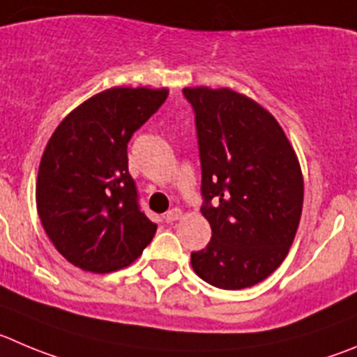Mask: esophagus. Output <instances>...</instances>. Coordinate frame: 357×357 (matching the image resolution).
Wrapping results in <instances>:
<instances>
[{
	"label": "esophagus",
	"instance_id": "esophagus-1",
	"mask_svg": "<svg viewBox=\"0 0 357 357\" xmlns=\"http://www.w3.org/2000/svg\"><path fill=\"white\" fill-rule=\"evenodd\" d=\"M183 216V211L179 208H172L169 209L167 213H165V222L167 224H172V222H176V220H179Z\"/></svg>",
	"mask_w": 357,
	"mask_h": 357
}]
</instances>
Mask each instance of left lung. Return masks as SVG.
<instances>
[{
	"instance_id": "8db88e82",
	"label": "left lung",
	"mask_w": 357,
	"mask_h": 357,
	"mask_svg": "<svg viewBox=\"0 0 357 357\" xmlns=\"http://www.w3.org/2000/svg\"><path fill=\"white\" fill-rule=\"evenodd\" d=\"M195 114L202 169L201 211L211 241L192 268L225 291L268 278L294 241L303 174L287 135L262 105L229 88H185Z\"/></svg>"
}]
</instances>
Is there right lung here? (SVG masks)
<instances>
[{
  "label": "right lung",
  "mask_w": 357,
  "mask_h": 357,
  "mask_svg": "<svg viewBox=\"0 0 357 357\" xmlns=\"http://www.w3.org/2000/svg\"><path fill=\"white\" fill-rule=\"evenodd\" d=\"M169 91L111 88L73 109L49 139L36 179L40 222L73 266L111 273L132 264L156 225L141 211L126 146Z\"/></svg>",
  "instance_id": "obj_1"
}]
</instances>
